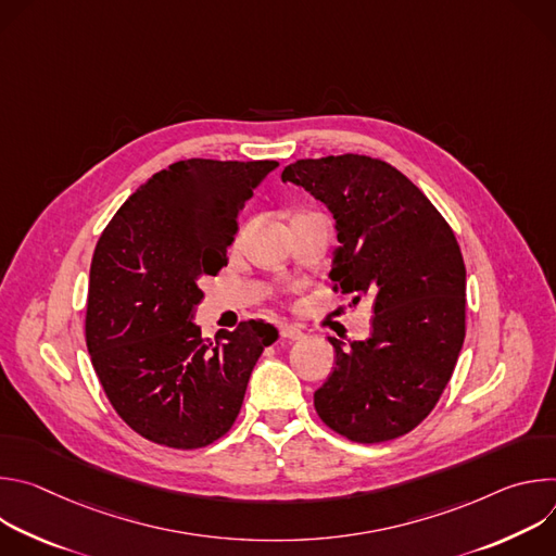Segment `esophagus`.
<instances>
[{"mask_svg": "<svg viewBox=\"0 0 556 556\" xmlns=\"http://www.w3.org/2000/svg\"><path fill=\"white\" fill-rule=\"evenodd\" d=\"M279 337L286 339V341H301L303 332L294 326H279Z\"/></svg>", "mask_w": 556, "mask_h": 556, "instance_id": "1", "label": "esophagus"}]
</instances>
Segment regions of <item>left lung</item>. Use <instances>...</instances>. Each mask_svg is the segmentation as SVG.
Listing matches in <instances>:
<instances>
[{
	"instance_id": "1",
	"label": "left lung",
	"mask_w": 556,
	"mask_h": 556,
	"mask_svg": "<svg viewBox=\"0 0 556 556\" xmlns=\"http://www.w3.org/2000/svg\"><path fill=\"white\" fill-rule=\"evenodd\" d=\"M337 219L334 292L374 301L371 337L337 352L314 409L339 435L376 444L416 429L438 405L466 334V268L448 222L399 169L358 153L288 165Z\"/></svg>"
}]
</instances>
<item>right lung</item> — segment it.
<instances>
[{
	"mask_svg": "<svg viewBox=\"0 0 556 556\" xmlns=\"http://www.w3.org/2000/svg\"><path fill=\"white\" fill-rule=\"evenodd\" d=\"M275 161L191 157L153 174L101 232L86 343L108 401L144 440L200 448L226 435L251 371L277 339L264 319L204 341L200 279L228 264L237 213Z\"/></svg>",
	"mask_w": 556,
	"mask_h": 556,
	"instance_id": "obj_1",
	"label": "right lung"
}]
</instances>
